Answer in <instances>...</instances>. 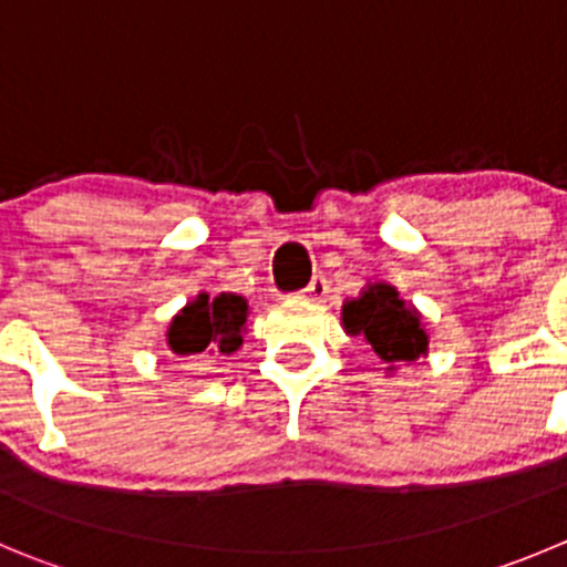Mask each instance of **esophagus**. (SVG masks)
Listing matches in <instances>:
<instances>
[{
	"instance_id": "1",
	"label": "esophagus",
	"mask_w": 567,
	"mask_h": 567,
	"mask_svg": "<svg viewBox=\"0 0 567 567\" xmlns=\"http://www.w3.org/2000/svg\"><path fill=\"white\" fill-rule=\"evenodd\" d=\"M300 298L311 300V303H322V300L328 298V280L322 278V275H315L309 287H306L303 292H300Z\"/></svg>"
}]
</instances>
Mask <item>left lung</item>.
Here are the masks:
<instances>
[{"mask_svg":"<svg viewBox=\"0 0 567 567\" xmlns=\"http://www.w3.org/2000/svg\"><path fill=\"white\" fill-rule=\"evenodd\" d=\"M342 328L350 337H364V342L373 344L390 373L398 370L395 364L417 361L429 350L423 315L386 280H373L355 298L344 300Z\"/></svg>","mask_w":567,"mask_h":567,"instance_id":"1","label":"left lung"}]
</instances>
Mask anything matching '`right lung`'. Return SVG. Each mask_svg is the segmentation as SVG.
I'll return each mask as SVG.
<instances>
[{
    "instance_id": "obj_1",
    "label": "right lung",
    "mask_w": 567,
    "mask_h": 567,
    "mask_svg": "<svg viewBox=\"0 0 567 567\" xmlns=\"http://www.w3.org/2000/svg\"><path fill=\"white\" fill-rule=\"evenodd\" d=\"M250 315L245 295L199 292L166 326V344L175 355H230L245 342Z\"/></svg>"
}]
</instances>
